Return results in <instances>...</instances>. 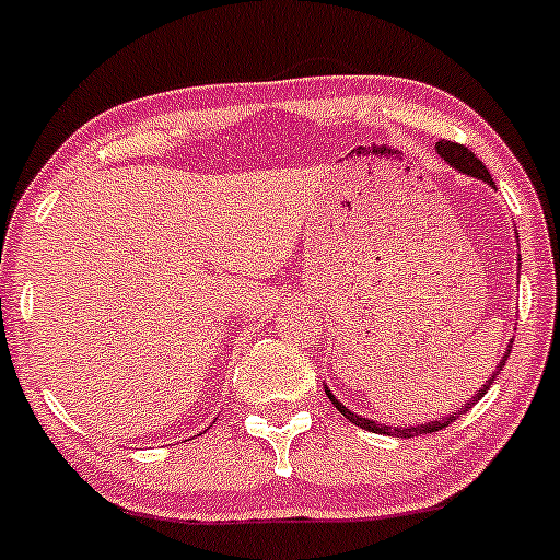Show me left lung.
Instances as JSON below:
<instances>
[{"label": "left lung", "mask_w": 560, "mask_h": 560, "mask_svg": "<svg viewBox=\"0 0 560 560\" xmlns=\"http://www.w3.org/2000/svg\"><path fill=\"white\" fill-rule=\"evenodd\" d=\"M435 149H438V154H441V158L448 162V165H454V167H456V171H462V173H467V176H475V178H480V182H486V184L494 186V182H491V176H489V171H486L483 162H480L478 158H475V154H472L470 149H467V147H462V143H456V141H446V138H441V141L435 143ZM510 350H513V345H508V352H504L502 363L497 365L494 376L489 378V384H483V387H480L478 393H475V398H470V400L465 402V408H462V411H470V408L475 406V402H478L480 398H483L486 393H489V387H491V384H494V378L499 376V371L504 369V360L510 358ZM326 395L330 398V402H334V406L339 408V413H345V417L350 419L352 424L363 427V430H369V432H378V435H398V438L427 435V432H438V430H443V427H448V424L454 422V419L459 417V413H462V411H456V413H448V417L438 419V422H427V424H417V427H406V430H393V427H387V424H376L374 419L358 417V413L350 411V408L341 406V402L336 400L334 395H330V389H328V387H326Z\"/></svg>", "instance_id": "8db88e82"}]
</instances>
